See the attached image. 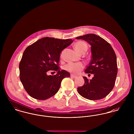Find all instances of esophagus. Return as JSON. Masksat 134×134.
Here are the masks:
<instances>
[{"mask_svg": "<svg viewBox=\"0 0 134 134\" xmlns=\"http://www.w3.org/2000/svg\"><path fill=\"white\" fill-rule=\"evenodd\" d=\"M71 77H72V78H76V75H73V74H71Z\"/></svg>", "mask_w": 134, "mask_h": 134, "instance_id": "esophagus-1", "label": "esophagus"}]
</instances>
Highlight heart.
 <instances>
[{
  "label": "heart",
  "mask_w": 134,
  "mask_h": 134,
  "mask_svg": "<svg viewBox=\"0 0 134 134\" xmlns=\"http://www.w3.org/2000/svg\"><path fill=\"white\" fill-rule=\"evenodd\" d=\"M74 47L75 49L80 53H82L85 52L87 50V45L83 41H78L76 42ZM84 67V65L83 63L79 62V63H69L68 64H66L64 68L65 69L69 71L71 73L74 74H78L80 73L81 70L83 69Z\"/></svg>",
  "instance_id": "1"
}]
</instances>
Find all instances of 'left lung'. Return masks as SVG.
Listing matches in <instances>:
<instances>
[{"label": "left lung", "mask_w": 134, "mask_h": 134, "mask_svg": "<svg viewBox=\"0 0 134 134\" xmlns=\"http://www.w3.org/2000/svg\"><path fill=\"white\" fill-rule=\"evenodd\" d=\"M82 39L91 45V59L85 70L86 73L94 74L89 80L83 77L85 83L77 91L83 97L91 100L104 98L115 86L118 73L116 57L111 45L104 39L93 34L76 38Z\"/></svg>", "instance_id": "1"}]
</instances>
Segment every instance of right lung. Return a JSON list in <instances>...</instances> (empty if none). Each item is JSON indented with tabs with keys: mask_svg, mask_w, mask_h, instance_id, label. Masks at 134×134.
<instances>
[{
	"mask_svg": "<svg viewBox=\"0 0 134 134\" xmlns=\"http://www.w3.org/2000/svg\"><path fill=\"white\" fill-rule=\"evenodd\" d=\"M72 42V39L45 37L26 48L19 63V78L32 98H49L58 91L64 78L70 77L66 71H60L59 62L61 51ZM50 70H56L58 73L48 76L46 72Z\"/></svg>",
	"mask_w": 134,
	"mask_h": 134,
	"instance_id": "1",
	"label": "right lung"
}]
</instances>
